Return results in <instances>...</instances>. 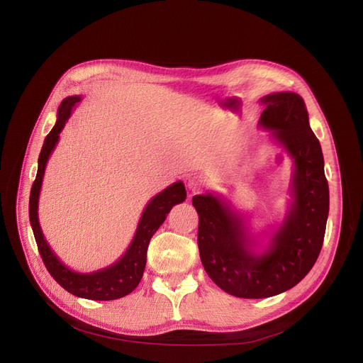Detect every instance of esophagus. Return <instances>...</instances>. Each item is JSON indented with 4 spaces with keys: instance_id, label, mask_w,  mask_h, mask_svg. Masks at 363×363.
Instances as JSON below:
<instances>
[{
    "instance_id": "34e87169",
    "label": "esophagus",
    "mask_w": 363,
    "mask_h": 363,
    "mask_svg": "<svg viewBox=\"0 0 363 363\" xmlns=\"http://www.w3.org/2000/svg\"><path fill=\"white\" fill-rule=\"evenodd\" d=\"M186 184H188V188L192 194H196V192H201L207 188V180L204 177H201V175H191V177H188V180H186Z\"/></svg>"
}]
</instances>
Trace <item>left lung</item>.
<instances>
[{
	"label": "left lung",
	"mask_w": 363,
	"mask_h": 363,
	"mask_svg": "<svg viewBox=\"0 0 363 363\" xmlns=\"http://www.w3.org/2000/svg\"><path fill=\"white\" fill-rule=\"evenodd\" d=\"M260 125L294 160L292 204L262 255L251 250L244 221L212 194L195 195L199 248L206 272L219 288L239 298H268L300 283L324 242L328 183L320 140L309 124L304 100L294 92L263 96Z\"/></svg>",
	"instance_id": "8db88e82"
}]
</instances>
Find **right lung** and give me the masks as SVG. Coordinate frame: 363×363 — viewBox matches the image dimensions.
<instances>
[{
	"instance_id": "1",
	"label": "right lung",
	"mask_w": 363,
	"mask_h": 363,
	"mask_svg": "<svg viewBox=\"0 0 363 363\" xmlns=\"http://www.w3.org/2000/svg\"><path fill=\"white\" fill-rule=\"evenodd\" d=\"M82 98L79 95L68 96L62 101L59 112H57V123L52 127L48 136L43 140V145L39 155V164H38V174L36 180L31 186L30 192V204H28V213H30V224L33 228V235H35L39 255L45 263L51 277L56 280L63 289H67L69 294L80 296V298L95 300V301H108V300H118L121 296H125L130 292H133L139 284L142 274L145 269L147 263V250L148 244L157 232V228L163 224L167 215L172 208V206L180 204L186 200V189L182 182L171 184L169 188L157 194L152 199L148 206L145 207L144 213L140 216L139 225L136 228V233L133 240H131L130 247L127 248L125 255L121 257L113 265L107 267L104 269H98L89 274H80L69 269L67 265L57 259L54 255L50 245L47 244L45 238L39 225V216H38V206H39V192L42 186L43 174H45L47 162L51 156V152L56 147L60 131L63 130L67 121L69 119L72 108L77 103H80Z\"/></svg>"
}]
</instances>
